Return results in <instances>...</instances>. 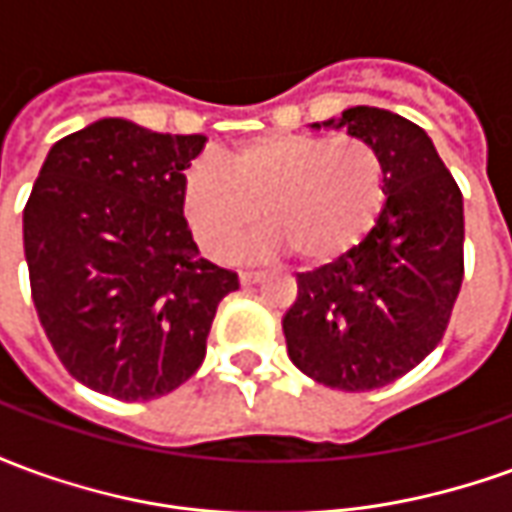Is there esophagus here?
Masks as SVG:
<instances>
[{
  "label": "esophagus",
  "instance_id": "obj_1",
  "mask_svg": "<svg viewBox=\"0 0 512 512\" xmlns=\"http://www.w3.org/2000/svg\"><path fill=\"white\" fill-rule=\"evenodd\" d=\"M263 277H266L263 271H241V274H238V279H241V285H244V288H249V285H257V282H263Z\"/></svg>",
  "mask_w": 512,
  "mask_h": 512
}]
</instances>
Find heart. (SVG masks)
Wrapping results in <instances>:
<instances>
[{"instance_id":"obj_1","label":"heart","mask_w":512,"mask_h":512,"mask_svg":"<svg viewBox=\"0 0 512 512\" xmlns=\"http://www.w3.org/2000/svg\"><path fill=\"white\" fill-rule=\"evenodd\" d=\"M384 202V161L356 136H257L235 147L224 169L197 161L183 180L186 219L216 260L255 233L263 211L266 249L326 263L376 224Z\"/></svg>"}]
</instances>
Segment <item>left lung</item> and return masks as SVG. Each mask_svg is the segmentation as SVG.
<instances>
[{
  "label": "left lung",
  "instance_id": "obj_1",
  "mask_svg": "<svg viewBox=\"0 0 512 512\" xmlns=\"http://www.w3.org/2000/svg\"><path fill=\"white\" fill-rule=\"evenodd\" d=\"M323 126L376 147L386 205L362 244L299 274L282 329L304 376L367 392L406 376L447 332L463 282V194L428 134L406 117L354 106Z\"/></svg>",
  "mask_w": 512,
  "mask_h": 512
}]
</instances>
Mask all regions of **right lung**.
Returning <instances> with one entry per match:
<instances>
[{"label":"right lung","mask_w":512,"mask_h":512,"mask_svg":"<svg viewBox=\"0 0 512 512\" xmlns=\"http://www.w3.org/2000/svg\"><path fill=\"white\" fill-rule=\"evenodd\" d=\"M202 134L106 117L51 147L24 205V255L40 326L76 381L156 400L205 359L238 274L202 260L183 180Z\"/></svg>","instance_id":"add662e5"}]
</instances>
